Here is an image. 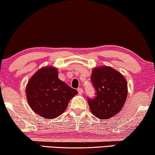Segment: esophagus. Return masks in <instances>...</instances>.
Listing matches in <instances>:
<instances>
[{
    "instance_id": "obj_1",
    "label": "esophagus",
    "mask_w": 155,
    "mask_h": 155,
    "mask_svg": "<svg viewBox=\"0 0 155 155\" xmlns=\"http://www.w3.org/2000/svg\"><path fill=\"white\" fill-rule=\"evenodd\" d=\"M78 94H82V93H83V90H82V88L80 87L78 89Z\"/></svg>"
}]
</instances>
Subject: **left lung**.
<instances>
[{"mask_svg":"<svg viewBox=\"0 0 155 155\" xmlns=\"http://www.w3.org/2000/svg\"><path fill=\"white\" fill-rule=\"evenodd\" d=\"M91 80L97 92L96 98L88 99L93 115L103 120L116 115L128 95V84L124 76L113 68L102 65L92 70Z\"/></svg>","mask_w":155,"mask_h":155,"instance_id":"8db88e82","label":"left lung"}]
</instances>
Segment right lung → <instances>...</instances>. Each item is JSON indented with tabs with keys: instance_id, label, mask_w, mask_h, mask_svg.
Wrapping results in <instances>:
<instances>
[{
	"instance_id": "add662e5",
	"label": "right lung",
	"mask_w": 155,
	"mask_h": 155,
	"mask_svg": "<svg viewBox=\"0 0 155 155\" xmlns=\"http://www.w3.org/2000/svg\"><path fill=\"white\" fill-rule=\"evenodd\" d=\"M25 91L31 109L46 119L61 115L78 94L77 90L59 79L58 70L54 66L38 70L27 82Z\"/></svg>"
}]
</instances>
